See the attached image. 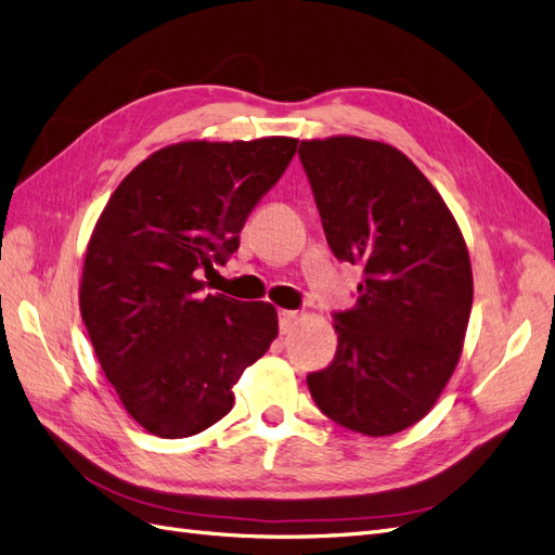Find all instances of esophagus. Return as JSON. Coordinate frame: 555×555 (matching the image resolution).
Returning a JSON list of instances; mask_svg holds the SVG:
<instances>
[{
	"mask_svg": "<svg viewBox=\"0 0 555 555\" xmlns=\"http://www.w3.org/2000/svg\"><path fill=\"white\" fill-rule=\"evenodd\" d=\"M278 322H280V333L282 335L289 333L296 326V322H298V312H294V310H280L278 312Z\"/></svg>",
	"mask_w": 555,
	"mask_h": 555,
	"instance_id": "34e87169",
	"label": "esophagus"
}]
</instances>
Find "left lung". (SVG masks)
<instances>
[{"label": "left lung", "instance_id": "left-lung-1", "mask_svg": "<svg viewBox=\"0 0 555 555\" xmlns=\"http://www.w3.org/2000/svg\"><path fill=\"white\" fill-rule=\"evenodd\" d=\"M298 157L335 259L363 271L357 306L333 312L335 359L308 389L338 426L400 433L428 414L461 357L473 268L459 224L391 145L300 141Z\"/></svg>", "mask_w": 555, "mask_h": 555}]
</instances>
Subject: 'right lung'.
Here are the masks:
<instances>
[{
  "label": "right lung",
  "instance_id": "add662e5",
  "mask_svg": "<svg viewBox=\"0 0 555 555\" xmlns=\"http://www.w3.org/2000/svg\"><path fill=\"white\" fill-rule=\"evenodd\" d=\"M296 139L157 150L113 192L88 245L80 314L125 410L159 438H190L233 408L231 386L278 335L271 304L206 294L241 245Z\"/></svg>",
  "mask_w": 555,
  "mask_h": 555
}]
</instances>
